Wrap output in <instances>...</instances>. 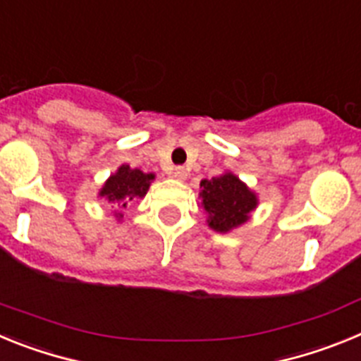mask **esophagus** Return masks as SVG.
Wrapping results in <instances>:
<instances>
[{
	"mask_svg": "<svg viewBox=\"0 0 361 361\" xmlns=\"http://www.w3.org/2000/svg\"><path fill=\"white\" fill-rule=\"evenodd\" d=\"M173 177L177 178V180H186L188 170L184 168V166H177V168L173 170Z\"/></svg>",
	"mask_w": 361,
	"mask_h": 361,
	"instance_id": "obj_1",
	"label": "esophagus"
}]
</instances>
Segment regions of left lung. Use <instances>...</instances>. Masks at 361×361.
<instances>
[{"mask_svg": "<svg viewBox=\"0 0 361 361\" xmlns=\"http://www.w3.org/2000/svg\"><path fill=\"white\" fill-rule=\"evenodd\" d=\"M202 208L208 213V226L219 233H228L250 220L258 199L250 188L231 171L200 183Z\"/></svg>", "mask_w": 361, "mask_h": 361, "instance_id": "8db88e82", "label": "left lung"}]
</instances>
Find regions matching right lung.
Instances as JSON below:
<instances>
[{
  "instance_id": "right-lung-1",
  "label": "right lung",
  "mask_w": 361,
  "mask_h": 361,
  "mask_svg": "<svg viewBox=\"0 0 361 361\" xmlns=\"http://www.w3.org/2000/svg\"><path fill=\"white\" fill-rule=\"evenodd\" d=\"M155 178L153 173H145L141 170H132L128 164H123L114 175H110L104 186L99 191V197H104L108 202L119 204L126 208V204L133 199H142L148 191L149 184ZM123 216V213H117Z\"/></svg>"
}]
</instances>
